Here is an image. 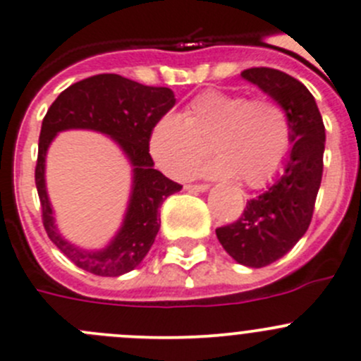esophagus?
Listing matches in <instances>:
<instances>
[{"instance_id":"34e87169","label":"esophagus","mask_w":361,"mask_h":361,"mask_svg":"<svg viewBox=\"0 0 361 361\" xmlns=\"http://www.w3.org/2000/svg\"><path fill=\"white\" fill-rule=\"evenodd\" d=\"M208 185L207 183H196V185H187V190L188 192H207L208 190Z\"/></svg>"}]
</instances>
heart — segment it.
<instances>
[{
  "label": "heart",
  "mask_w": 361,
  "mask_h": 361,
  "mask_svg": "<svg viewBox=\"0 0 361 361\" xmlns=\"http://www.w3.org/2000/svg\"><path fill=\"white\" fill-rule=\"evenodd\" d=\"M208 176H238L247 187H262L278 174L292 147V124L283 104L271 97L207 90L185 109L165 114L151 131L149 149L165 174L185 180L208 154Z\"/></svg>",
  "instance_id": "obj_1"
}]
</instances>
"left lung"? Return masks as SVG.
Returning <instances> with one entry per match:
<instances>
[{"label":"left lung","instance_id":"obj_1","mask_svg":"<svg viewBox=\"0 0 361 361\" xmlns=\"http://www.w3.org/2000/svg\"><path fill=\"white\" fill-rule=\"evenodd\" d=\"M240 76L281 103L292 124V147L283 173L247 201L237 221L215 230L237 264L260 269L285 257L308 230L322 180L326 130L310 90L290 74L251 67Z\"/></svg>","mask_w":361,"mask_h":361}]
</instances>
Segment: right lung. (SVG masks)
I'll return each instance as SVG.
<instances>
[{
    "label": "right lung",
    "instance_id": "obj_1",
    "mask_svg": "<svg viewBox=\"0 0 361 361\" xmlns=\"http://www.w3.org/2000/svg\"><path fill=\"white\" fill-rule=\"evenodd\" d=\"M176 103L167 87H147L119 74H96L67 87L49 106L39 137L35 185L42 222L53 244L80 269L96 276L126 274L139 267L160 230L158 208L181 185L154 169L149 139L154 124ZM92 129L110 136L134 167V181L123 224L106 248L89 252L59 235L45 190V153L60 130Z\"/></svg>",
    "mask_w": 361,
    "mask_h": 361
}]
</instances>
